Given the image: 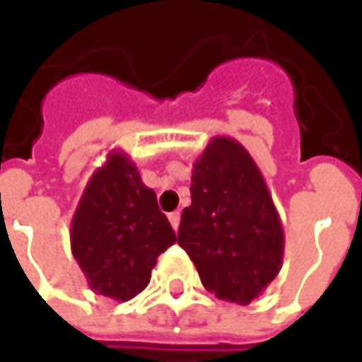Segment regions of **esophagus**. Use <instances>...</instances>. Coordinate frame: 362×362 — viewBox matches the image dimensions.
Instances as JSON below:
<instances>
[{
	"mask_svg": "<svg viewBox=\"0 0 362 362\" xmlns=\"http://www.w3.org/2000/svg\"><path fill=\"white\" fill-rule=\"evenodd\" d=\"M169 221H171L173 230H179V221H181V214H179V211H171V214H169Z\"/></svg>",
	"mask_w": 362,
	"mask_h": 362,
	"instance_id": "34e87169",
	"label": "esophagus"
}]
</instances>
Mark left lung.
Segmentation results:
<instances>
[{"label":"left lung","mask_w":362,"mask_h":362,"mask_svg":"<svg viewBox=\"0 0 362 362\" xmlns=\"http://www.w3.org/2000/svg\"><path fill=\"white\" fill-rule=\"evenodd\" d=\"M191 205L177 243L219 300L250 304L278 276L284 230L268 185L242 143L214 136L191 171Z\"/></svg>","instance_id":"obj_1"}]
</instances>
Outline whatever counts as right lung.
I'll return each instance as SVG.
<instances>
[{
    "mask_svg": "<svg viewBox=\"0 0 362 362\" xmlns=\"http://www.w3.org/2000/svg\"><path fill=\"white\" fill-rule=\"evenodd\" d=\"M177 242L157 195L124 151L92 173L72 217V256L90 290L127 302L151 282L157 257Z\"/></svg>",
    "mask_w": 362,
    "mask_h": 362,
    "instance_id": "add662e5",
    "label": "right lung"
}]
</instances>
